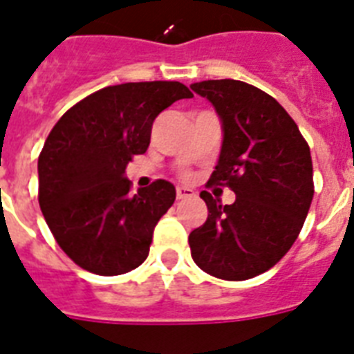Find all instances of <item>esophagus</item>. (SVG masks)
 <instances>
[{
	"mask_svg": "<svg viewBox=\"0 0 354 354\" xmlns=\"http://www.w3.org/2000/svg\"><path fill=\"white\" fill-rule=\"evenodd\" d=\"M176 196H178V200L193 198L194 191L191 187H176Z\"/></svg>",
	"mask_w": 354,
	"mask_h": 354,
	"instance_id": "1",
	"label": "esophagus"
}]
</instances>
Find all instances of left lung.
<instances>
[{
  "mask_svg": "<svg viewBox=\"0 0 354 354\" xmlns=\"http://www.w3.org/2000/svg\"><path fill=\"white\" fill-rule=\"evenodd\" d=\"M215 106L222 149L209 185L235 193L232 205L202 191L207 221L189 235L193 261L226 281L252 279L277 264L301 232L314 196L307 141L274 97L241 80L191 84Z\"/></svg>",
  "mask_w": 354,
  "mask_h": 354,
  "instance_id": "left-lung-1",
  "label": "left lung"
}]
</instances>
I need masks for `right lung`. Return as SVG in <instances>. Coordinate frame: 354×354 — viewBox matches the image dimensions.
<instances>
[{
    "label": "right lung",
    "instance_id": "1",
    "mask_svg": "<svg viewBox=\"0 0 354 354\" xmlns=\"http://www.w3.org/2000/svg\"><path fill=\"white\" fill-rule=\"evenodd\" d=\"M191 97L187 86L171 80L108 86L53 127L38 158V202L58 246L80 268L121 275L149 257L176 189L156 180L132 194L124 171L149 149L154 119Z\"/></svg>",
    "mask_w": 354,
    "mask_h": 354
}]
</instances>
